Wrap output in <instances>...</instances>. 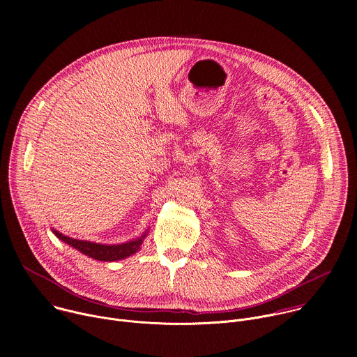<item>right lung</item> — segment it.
Here are the masks:
<instances>
[{"label":"right lung","mask_w":357,"mask_h":357,"mask_svg":"<svg viewBox=\"0 0 357 357\" xmlns=\"http://www.w3.org/2000/svg\"><path fill=\"white\" fill-rule=\"evenodd\" d=\"M54 234L59 240L68 243L73 248L86 254V256L91 257L94 260H100V261H116V260L130 257L131 254L138 251V248L141 247L142 240L145 237V234H144L141 238L127 241L124 244L107 245V244H98V243H91V241H84V240H76V238H72V237H68V236L59 233L58 230H54Z\"/></svg>","instance_id":"1"}]
</instances>
